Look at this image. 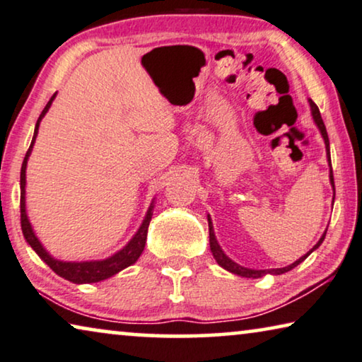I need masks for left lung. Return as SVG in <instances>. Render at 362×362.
<instances>
[{"mask_svg": "<svg viewBox=\"0 0 362 362\" xmlns=\"http://www.w3.org/2000/svg\"><path fill=\"white\" fill-rule=\"evenodd\" d=\"M310 107H312V116H313V120H315V124L318 125V129H320V132H322V135H323V140H325V145H327V155H328V161H329V166H332V158H329V140H328V134H327V127H325V124H323V119H322V116H320V111H318V107H317V104L312 101L310 99ZM329 181H332V186H333V189H334V181H333V170H329ZM209 220V243H211V251H212V255H214V258H216V261L217 263L222 266L223 269H227V271H230V272H233V274H238V276H243V277H261V276H264V274H284V272H287V271H291L292 268H296L297 264H300L303 259L307 258L308 255L312 253L313 250H317L318 246L322 245V242L325 240V235L327 233H323V237L318 240V243L313 246V248L308 251V253L305 255V256H302L300 259H297L296 263H292V264H289V266H286V268H279V269H268V271H256V269H248V268H243V266H238L237 263H233L232 259L230 258H227V256H225V253L222 251V248H220L218 246V243H217V240H216V235H214V230H212V223H211V217L207 218Z\"/></svg>", "mask_w": 362, "mask_h": 362, "instance_id": "1", "label": "left lung"}]
</instances>
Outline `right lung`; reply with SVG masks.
<instances>
[{
	"label": "right lung",
	"mask_w": 362,
	"mask_h": 362,
	"mask_svg": "<svg viewBox=\"0 0 362 362\" xmlns=\"http://www.w3.org/2000/svg\"><path fill=\"white\" fill-rule=\"evenodd\" d=\"M55 94L50 98V101L47 103V106L44 107V111L37 119V124H35V130H34V137H33V142H30V146L28 150V153L24 156V161H23V166H21V228H23V233L25 240H28V243L33 246L35 253H37L42 259L45 261L47 264L50 266V269L57 272V274L65 277V279L71 281V282H76V284H83V282H98V281H103V279H107V277H111L116 274V272L122 271L124 268H127V266L134 264L135 261L139 259V256L142 255V251L145 248V243H146V232H148V225H150V220H151V209H148V212H146V217L144 220L142 227L139 228V232L135 233V237L130 240L129 245L125 246L124 250H120L119 253H116L111 258L104 259V261H85V263H65V261H59L55 258H52V256L47 253V251L42 248L40 242L35 237L34 232H33V227H30L28 216H25V199H24V187H25V165H28V158L30 155V150H33V145H34V140H35V135H37V130H39V122L40 119L45 116V112L49 111L52 101H54Z\"/></svg>",
	"instance_id": "1"
}]
</instances>
